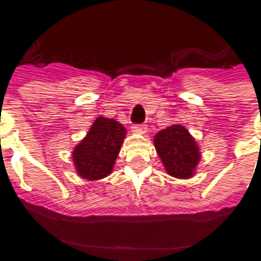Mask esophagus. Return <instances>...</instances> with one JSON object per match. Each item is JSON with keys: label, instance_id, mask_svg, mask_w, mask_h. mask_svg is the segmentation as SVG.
Here are the masks:
<instances>
[{"label": "esophagus", "instance_id": "1", "mask_svg": "<svg viewBox=\"0 0 261 261\" xmlns=\"http://www.w3.org/2000/svg\"><path fill=\"white\" fill-rule=\"evenodd\" d=\"M147 130L146 124H134V126L131 127V131L135 133V134H145Z\"/></svg>", "mask_w": 261, "mask_h": 261}]
</instances>
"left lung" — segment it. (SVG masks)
I'll return each instance as SVG.
<instances>
[{
  "label": "left lung",
  "mask_w": 261,
  "mask_h": 261,
  "mask_svg": "<svg viewBox=\"0 0 261 261\" xmlns=\"http://www.w3.org/2000/svg\"><path fill=\"white\" fill-rule=\"evenodd\" d=\"M154 146L169 176L190 178L196 172L200 151L195 138L181 124H173L154 135Z\"/></svg>",
  "instance_id": "8db88e82"
}]
</instances>
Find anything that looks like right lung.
Returning a JSON list of instances; mask_svg holds the SVG:
<instances>
[{"mask_svg": "<svg viewBox=\"0 0 261 261\" xmlns=\"http://www.w3.org/2000/svg\"><path fill=\"white\" fill-rule=\"evenodd\" d=\"M127 130L115 119L98 116L73 150V163L80 177L94 181L112 173Z\"/></svg>", "mask_w": 261, "mask_h": 261, "instance_id": "1", "label": "right lung"}]
</instances>
